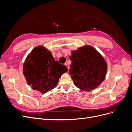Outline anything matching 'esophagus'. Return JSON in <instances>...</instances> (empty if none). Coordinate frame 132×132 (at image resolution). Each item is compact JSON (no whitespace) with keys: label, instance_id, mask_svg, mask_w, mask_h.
<instances>
[{"label":"esophagus","instance_id":"1","mask_svg":"<svg viewBox=\"0 0 132 132\" xmlns=\"http://www.w3.org/2000/svg\"><path fill=\"white\" fill-rule=\"evenodd\" d=\"M65 66L67 67V68H68V70H69V65H68V64H67V63H65Z\"/></svg>","mask_w":132,"mask_h":132}]
</instances>
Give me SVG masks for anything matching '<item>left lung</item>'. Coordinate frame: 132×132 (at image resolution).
<instances>
[{
    "instance_id": "obj_1",
    "label": "left lung",
    "mask_w": 132,
    "mask_h": 132,
    "mask_svg": "<svg viewBox=\"0 0 132 132\" xmlns=\"http://www.w3.org/2000/svg\"><path fill=\"white\" fill-rule=\"evenodd\" d=\"M69 72L74 84L84 91L97 87L105 79L107 65L104 58L94 47L86 46L74 51L70 57Z\"/></svg>"
}]
</instances>
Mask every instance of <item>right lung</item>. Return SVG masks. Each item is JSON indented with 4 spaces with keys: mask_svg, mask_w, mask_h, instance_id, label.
Listing matches in <instances>:
<instances>
[{
    "mask_svg": "<svg viewBox=\"0 0 132 132\" xmlns=\"http://www.w3.org/2000/svg\"><path fill=\"white\" fill-rule=\"evenodd\" d=\"M67 71L65 65L55 61L51 52L42 46L31 51L23 67V73L28 84L42 94L54 88L59 78Z\"/></svg>",
    "mask_w": 132,
    "mask_h": 132,
    "instance_id": "1",
    "label": "right lung"
}]
</instances>
